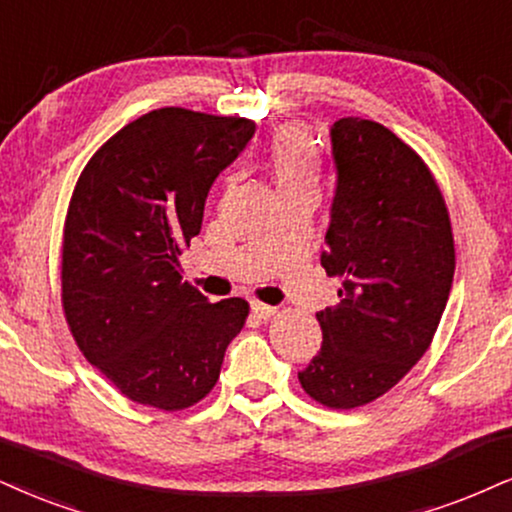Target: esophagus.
<instances>
[{
  "instance_id": "1",
  "label": "esophagus",
  "mask_w": 512,
  "mask_h": 512,
  "mask_svg": "<svg viewBox=\"0 0 512 512\" xmlns=\"http://www.w3.org/2000/svg\"><path fill=\"white\" fill-rule=\"evenodd\" d=\"M251 313H254L256 318L268 320V318H273V315L277 313V308L275 306H268V304H261V301H254V304H251Z\"/></svg>"
}]
</instances>
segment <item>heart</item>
Returning a JSON list of instances; mask_svg holds the SVG:
<instances>
[{
	"instance_id": "b5f03b06",
	"label": "heart",
	"mask_w": 512,
	"mask_h": 512,
	"mask_svg": "<svg viewBox=\"0 0 512 512\" xmlns=\"http://www.w3.org/2000/svg\"><path fill=\"white\" fill-rule=\"evenodd\" d=\"M268 170L280 194L318 187L320 154L306 125L289 123L275 132L268 147Z\"/></svg>"
}]
</instances>
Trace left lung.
<instances>
[{
	"mask_svg": "<svg viewBox=\"0 0 512 512\" xmlns=\"http://www.w3.org/2000/svg\"><path fill=\"white\" fill-rule=\"evenodd\" d=\"M330 142L337 185L320 263L342 289L337 306L315 313L323 346L299 382L327 408H358L430 349L456 251L444 197L408 144L353 116L332 125Z\"/></svg>",
	"mask_w": 512,
	"mask_h": 512,
	"instance_id": "8db88e82",
	"label": "left lung"
}]
</instances>
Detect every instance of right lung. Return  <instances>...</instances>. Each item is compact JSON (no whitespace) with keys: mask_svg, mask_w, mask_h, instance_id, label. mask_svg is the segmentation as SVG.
I'll return each instance as SVG.
<instances>
[{"mask_svg":"<svg viewBox=\"0 0 512 512\" xmlns=\"http://www.w3.org/2000/svg\"><path fill=\"white\" fill-rule=\"evenodd\" d=\"M256 123L166 106L118 130L82 170L68 206L61 299L82 356L142 406L182 410L218 382L249 304L180 277L208 189Z\"/></svg>","mask_w":512,"mask_h":512,"instance_id":"add662e5","label":"right lung"}]
</instances>
